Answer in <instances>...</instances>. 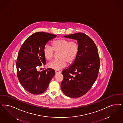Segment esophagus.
<instances>
[{
	"mask_svg": "<svg viewBox=\"0 0 123 123\" xmlns=\"http://www.w3.org/2000/svg\"><path fill=\"white\" fill-rule=\"evenodd\" d=\"M61 73V71H58V70H56L55 71V74H59Z\"/></svg>",
	"mask_w": 123,
	"mask_h": 123,
	"instance_id": "34e87169",
	"label": "esophagus"
}]
</instances>
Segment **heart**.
<instances>
[{
  "label": "heart",
  "mask_w": 123,
  "mask_h": 123,
  "mask_svg": "<svg viewBox=\"0 0 123 123\" xmlns=\"http://www.w3.org/2000/svg\"><path fill=\"white\" fill-rule=\"evenodd\" d=\"M52 47L47 44L43 49V54L48 60L52 59L54 51L59 52L58 58L50 62L48 64L49 68L59 70L64 68L67 64H71L76 59L79 51V43L77 41H70L69 40L59 38L52 43Z\"/></svg>",
  "instance_id": "heart-1"
}]
</instances>
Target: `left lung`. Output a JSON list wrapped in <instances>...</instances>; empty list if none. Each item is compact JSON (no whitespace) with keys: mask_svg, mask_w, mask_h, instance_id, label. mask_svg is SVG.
Here are the masks:
<instances>
[{"mask_svg":"<svg viewBox=\"0 0 123 123\" xmlns=\"http://www.w3.org/2000/svg\"><path fill=\"white\" fill-rule=\"evenodd\" d=\"M77 40L79 51L75 61L62 73L61 88L66 96L77 98L87 93L96 80L100 67L98 50L93 40L83 33L64 36Z\"/></svg>","mask_w":123,"mask_h":123,"instance_id":"1","label":"left lung"}]
</instances>
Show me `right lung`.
Listing matches in <instances>:
<instances>
[{
  "instance_id": "obj_1",
  "label": "right lung",
  "mask_w": 123,
  "mask_h": 123,
  "mask_svg": "<svg viewBox=\"0 0 123 123\" xmlns=\"http://www.w3.org/2000/svg\"><path fill=\"white\" fill-rule=\"evenodd\" d=\"M56 37L44 32H36L25 41L20 49L16 61L17 77L22 86L31 93H43L55 75L53 69L39 72L37 69L46 64L45 46Z\"/></svg>"
}]
</instances>
